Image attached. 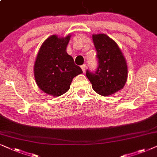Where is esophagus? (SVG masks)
Instances as JSON below:
<instances>
[{
  "label": "esophagus",
  "mask_w": 157,
  "mask_h": 157,
  "mask_svg": "<svg viewBox=\"0 0 157 157\" xmlns=\"http://www.w3.org/2000/svg\"><path fill=\"white\" fill-rule=\"evenodd\" d=\"M81 69H82V72H85V70H86V66H85V64H82V65H81Z\"/></svg>",
  "instance_id": "esophagus-1"
}]
</instances>
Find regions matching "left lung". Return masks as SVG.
I'll list each match as a JSON object with an SVG mask.
<instances>
[{"instance_id":"obj_1","label":"left lung","mask_w":157,"mask_h":157,"mask_svg":"<svg viewBox=\"0 0 157 157\" xmlns=\"http://www.w3.org/2000/svg\"><path fill=\"white\" fill-rule=\"evenodd\" d=\"M93 41L98 64L95 72L87 70L86 76L96 93L108 96L124 87L128 77L127 64L118 44L107 35H93Z\"/></svg>"}]
</instances>
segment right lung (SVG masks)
<instances>
[{"instance_id": "1", "label": "right lung", "mask_w": 157, "mask_h": 157, "mask_svg": "<svg viewBox=\"0 0 157 157\" xmlns=\"http://www.w3.org/2000/svg\"><path fill=\"white\" fill-rule=\"evenodd\" d=\"M70 35L59 38L52 35L42 44L34 64V77L41 90L54 97L69 90L72 79L82 73L67 53Z\"/></svg>"}]
</instances>
